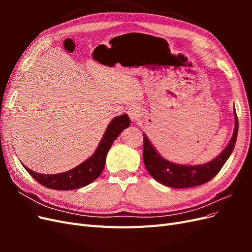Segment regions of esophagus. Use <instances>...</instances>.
Masks as SVG:
<instances>
[{
  "mask_svg": "<svg viewBox=\"0 0 252 252\" xmlns=\"http://www.w3.org/2000/svg\"><path fill=\"white\" fill-rule=\"evenodd\" d=\"M127 113H128L129 118H130V120H131L132 122L138 121V120L141 118V110H140V108H139L136 105L130 106V107L128 108Z\"/></svg>",
  "mask_w": 252,
  "mask_h": 252,
  "instance_id": "esophagus-1",
  "label": "esophagus"
}]
</instances>
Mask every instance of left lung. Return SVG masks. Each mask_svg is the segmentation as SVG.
Masks as SVG:
<instances>
[{"instance_id": "obj_1", "label": "left lung", "mask_w": 252, "mask_h": 252, "mask_svg": "<svg viewBox=\"0 0 252 252\" xmlns=\"http://www.w3.org/2000/svg\"><path fill=\"white\" fill-rule=\"evenodd\" d=\"M234 120V130L229 144L220 152V156L203 165H180L169 162L168 159H165L158 154L146 134L143 133V159L147 171L156 181L172 188H189L209 182L219 173L232 154L239 129V121L235 110Z\"/></svg>"}]
</instances>
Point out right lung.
<instances>
[{
    "label": "right lung",
    "mask_w": 252,
    "mask_h": 252,
    "mask_svg": "<svg viewBox=\"0 0 252 252\" xmlns=\"http://www.w3.org/2000/svg\"><path fill=\"white\" fill-rule=\"evenodd\" d=\"M129 125H130V119L126 113L112 119L108 127L106 128V131L94 154L79 166L66 172L42 174L27 168L25 165L23 166L36 182L45 187L56 190H71L87 186L102 173L105 167L106 156L112 143Z\"/></svg>",
    "instance_id": "right-lung-1"
}]
</instances>
